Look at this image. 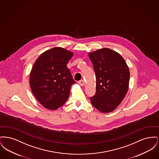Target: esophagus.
I'll return each instance as SVG.
<instances>
[{
    "instance_id": "34e87169",
    "label": "esophagus",
    "mask_w": 159,
    "mask_h": 159,
    "mask_svg": "<svg viewBox=\"0 0 159 159\" xmlns=\"http://www.w3.org/2000/svg\"><path fill=\"white\" fill-rule=\"evenodd\" d=\"M78 83H79L81 86H83L84 85V80H81L79 81Z\"/></svg>"
}]
</instances>
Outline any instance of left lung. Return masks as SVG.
<instances>
[{
  "label": "left lung",
  "instance_id": "1",
  "mask_svg": "<svg viewBox=\"0 0 159 159\" xmlns=\"http://www.w3.org/2000/svg\"><path fill=\"white\" fill-rule=\"evenodd\" d=\"M96 75V93L91 103L108 113L120 105L128 91L130 71L120 54L109 48L88 53Z\"/></svg>",
  "mask_w": 159,
  "mask_h": 159
}]
</instances>
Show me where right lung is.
<instances>
[{
    "mask_svg": "<svg viewBox=\"0 0 159 159\" xmlns=\"http://www.w3.org/2000/svg\"><path fill=\"white\" fill-rule=\"evenodd\" d=\"M73 53L56 47L46 51L31 70L30 85L36 98L45 108L55 110L65 104L73 80L67 64Z\"/></svg>",
    "mask_w": 159,
    "mask_h": 159,
    "instance_id": "1",
    "label": "right lung"
}]
</instances>
